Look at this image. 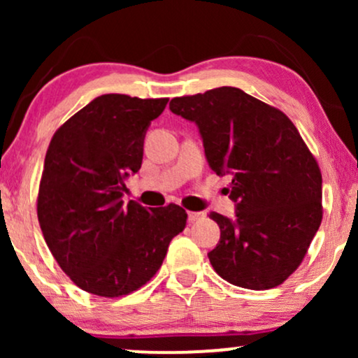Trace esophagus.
<instances>
[{
  "mask_svg": "<svg viewBox=\"0 0 358 358\" xmlns=\"http://www.w3.org/2000/svg\"><path fill=\"white\" fill-rule=\"evenodd\" d=\"M205 217L203 212H188V220L190 222H196V220H202Z\"/></svg>",
  "mask_w": 358,
  "mask_h": 358,
  "instance_id": "esophagus-1",
  "label": "esophagus"
}]
</instances>
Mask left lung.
I'll return each mask as SVG.
<instances>
[{
    "label": "left lung",
    "instance_id": "left-lung-1",
    "mask_svg": "<svg viewBox=\"0 0 358 358\" xmlns=\"http://www.w3.org/2000/svg\"><path fill=\"white\" fill-rule=\"evenodd\" d=\"M170 110L195 122L208 166L231 175L232 219L212 212L220 241L208 252L231 285L269 289L293 274L322 224V173L285 113L237 87L175 97Z\"/></svg>",
    "mask_w": 358,
    "mask_h": 358
}]
</instances>
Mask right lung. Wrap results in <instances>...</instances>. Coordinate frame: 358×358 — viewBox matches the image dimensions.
I'll return each instance as SVG.
<instances>
[{"label":"right lung","instance_id":"obj_1","mask_svg":"<svg viewBox=\"0 0 358 358\" xmlns=\"http://www.w3.org/2000/svg\"><path fill=\"white\" fill-rule=\"evenodd\" d=\"M166 104L104 94L53 134L38 222L62 271L87 293L117 298L146 285L187 224L175 203L151 210L122 202L126 180L141 168L148 127Z\"/></svg>","mask_w":358,"mask_h":358}]
</instances>
